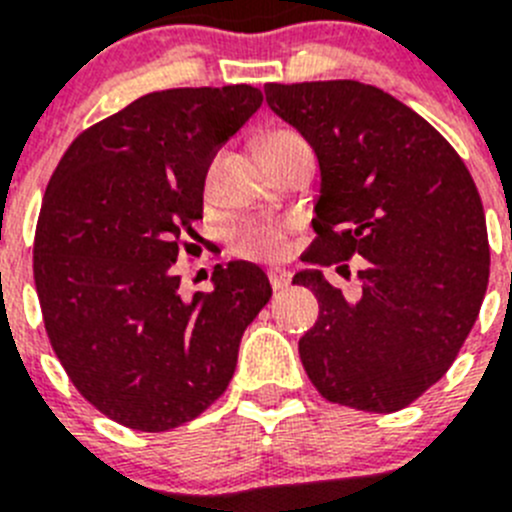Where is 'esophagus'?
Wrapping results in <instances>:
<instances>
[{"mask_svg": "<svg viewBox=\"0 0 512 512\" xmlns=\"http://www.w3.org/2000/svg\"><path fill=\"white\" fill-rule=\"evenodd\" d=\"M269 284L274 292H279V289H287L289 287V271H282V269H271L269 271Z\"/></svg>", "mask_w": 512, "mask_h": 512, "instance_id": "1", "label": "esophagus"}]
</instances>
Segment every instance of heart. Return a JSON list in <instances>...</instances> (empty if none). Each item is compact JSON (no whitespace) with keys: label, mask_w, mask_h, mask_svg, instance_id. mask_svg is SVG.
I'll list each match as a JSON object with an SVG mask.
<instances>
[{"label":"heart","mask_w":512,"mask_h":512,"mask_svg":"<svg viewBox=\"0 0 512 512\" xmlns=\"http://www.w3.org/2000/svg\"><path fill=\"white\" fill-rule=\"evenodd\" d=\"M289 138H300V135L279 130L264 140V146ZM289 230H292L289 223L282 220H251L233 233V251L246 259H279L289 248Z\"/></svg>","instance_id":"obj_1"}]
</instances>
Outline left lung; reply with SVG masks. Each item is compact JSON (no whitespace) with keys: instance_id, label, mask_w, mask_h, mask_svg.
<instances>
[{"instance_id":"obj_1","label":"left lung","mask_w":512,"mask_h":512,"mask_svg":"<svg viewBox=\"0 0 512 512\" xmlns=\"http://www.w3.org/2000/svg\"><path fill=\"white\" fill-rule=\"evenodd\" d=\"M266 102L318 156L320 194L292 282L315 292L318 323L300 359L328 402L366 413L408 408L454 364L485 300L490 243L474 179L451 143L408 104L361 81L266 84Z\"/></svg>"}]
</instances>
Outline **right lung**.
<instances>
[{
  "mask_svg": "<svg viewBox=\"0 0 512 512\" xmlns=\"http://www.w3.org/2000/svg\"><path fill=\"white\" fill-rule=\"evenodd\" d=\"M261 102L251 84L146 94L76 135L45 189L33 246L45 333L81 397L125 428L205 413L269 302L256 264L215 266L212 292L192 300L174 271L200 238L212 156Z\"/></svg>",
  "mask_w": 512,
  "mask_h": 512,
  "instance_id": "right-lung-1",
  "label": "right lung"
}]
</instances>
